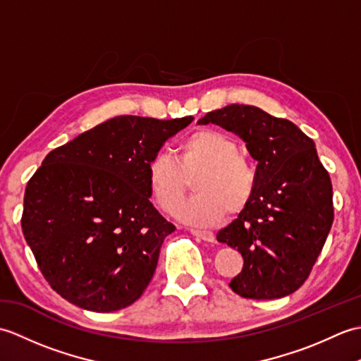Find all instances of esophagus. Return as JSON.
Returning <instances> with one entry per match:
<instances>
[{
	"label": "esophagus",
	"mask_w": 361,
	"mask_h": 361,
	"mask_svg": "<svg viewBox=\"0 0 361 361\" xmlns=\"http://www.w3.org/2000/svg\"><path fill=\"white\" fill-rule=\"evenodd\" d=\"M189 233L195 235L197 239L204 240V242L212 243L214 240H216V235H214L211 231H202V229H189Z\"/></svg>",
	"instance_id": "esophagus-1"
}]
</instances>
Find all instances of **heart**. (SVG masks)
Returning a JSON list of instances; mask_svg holds the SVG:
<instances>
[{"mask_svg":"<svg viewBox=\"0 0 361 361\" xmlns=\"http://www.w3.org/2000/svg\"><path fill=\"white\" fill-rule=\"evenodd\" d=\"M234 137L214 128H202L185 137L175 149V159L158 153L147 164V183L158 208L173 214L194 181L195 197L183 204L178 216L198 226L217 225L239 216L255 200L257 171L239 155Z\"/></svg>","mask_w":361,"mask_h":361,"instance_id":"1","label":"heart"}]
</instances>
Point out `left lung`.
I'll return each mask as SVG.
<instances>
[{
  "label": "left lung",
  "instance_id": "left-lung-1",
  "mask_svg": "<svg viewBox=\"0 0 361 361\" xmlns=\"http://www.w3.org/2000/svg\"><path fill=\"white\" fill-rule=\"evenodd\" d=\"M198 122L239 135L257 161L255 200L217 234L243 257L229 287L250 299L291 295L309 278L334 224L332 181L315 142L293 122L251 105H228Z\"/></svg>",
  "mask_w": 361,
  "mask_h": 361
}]
</instances>
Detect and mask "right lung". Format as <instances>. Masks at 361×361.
Returning <instances> with one entry per match:
<instances>
[{"mask_svg": "<svg viewBox=\"0 0 361 361\" xmlns=\"http://www.w3.org/2000/svg\"><path fill=\"white\" fill-rule=\"evenodd\" d=\"M192 116H118L54 149L30 176L21 229L44 279L85 310L128 307L175 226L150 203L147 164Z\"/></svg>", "mask_w": 361, "mask_h": 361, "instance_id": "obj_1", "label": "right lung"}]
</instances>
